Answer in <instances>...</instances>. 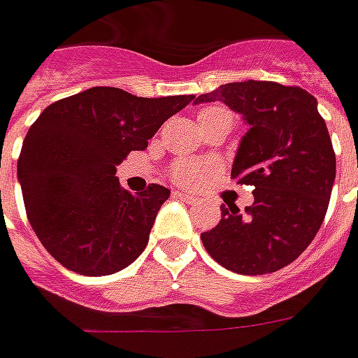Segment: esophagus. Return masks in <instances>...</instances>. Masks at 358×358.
<instances>
[{
	"label": "esophagus",
	"instance_id": "34e87169",
	"mask_svg": "<svg viewBox=\"0 0 358 358\" xmlns=\"http://www.w3.org/2000/svg\"><path fill=\"white\" fill-rule=\"evenodd\" d=\"M173 196H176V198H179L181 201H187V203H200L201 201L198 196L189 194V192H185V190H176V192H173Z\"/></svg>",
	"mask_w": 358,
	"mask_h": 358
}]
</instances>
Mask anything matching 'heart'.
<instances>
[{
    "mask_svg": "<svg viewBox=\"0 0 358 358\" xmlns=\"http://www.w3.org/2000/svg\"><path fill=\"white\" fill-rule=\"evenodd\" d=\"M224 117L232 120V113L224 109L220 106H209L203 107L198 115V120H209V118ZM171 179L177 182V185H182V187H196L200 185L206 177L211 173V168L206 166L203 162H198V160H189V158H182V160H177L173 166H171Z\"/></svg>",
    "mask_w": 358,
    "mask_h": 358,
    "instance_id": "obj_1",
    "label": "heart"
}]
</instances>
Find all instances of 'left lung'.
<instances>
[{
  "label": "left lung",
  "instance_id": "obj_1",
  "mask_svg": "<svg viewBox=\"0 0 358 358\" xmlns=\"http://www.w3.org/2000/svg\"><path fill=\"white\" fill-rule=\"evenodd\" d=\"M222 101L249 124L232 164V179L255 187L241 213L222 206L219 224L201 234L206 251L227 270L264 275L296 260L329 209L336 155L317 99L271 80L228 83L194 103Z\"/></svg>",
  "mask_w": 358,
  "mask_h": 358
}]
</instances>
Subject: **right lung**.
I'll list each match as a JSON object with an SVG mask.
<instances>
[{
	"label": "right lung",
	"mask_w": 358,
	"mask_h": 358,
	"mask_svg": "<svg viewBox=\"0 0 358 358\" xmlns=\"http://www.w3.org/2000/svg\"><path fill=\"white\" fill-rule=\"evenodd\" d=\"M194 96L139 98L94 87L58 99L26 134L18 158L26 215L52 257L80 275H109L143 252L169 189L131 194L115 177L131 150Z\"/></svg>",
	"instance_id": "1"
}]
</instances>
